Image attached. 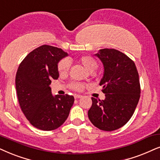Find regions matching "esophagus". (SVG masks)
Wrapping results in <instances>:
<instances>
[{
  "mask_svg": "<svg viewBox=\"0 0 160 160\" xmlns=\"http://www.w3.org/2000/svg\"><path fill=\"white\" fill-rule=\"evenodd\" d=\"M82 98V95L74 94V98H75V99H78V98Z\"/></svg>",
  "mask_w": 160,
  "mask_h": 160,
  "instance_id": "esophagus-1",
  "label": "esophagus"
}]
</instances>
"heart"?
I'll return each mask as SVG.
<instances>
[{"mask_svg": "<svg viewBox=\"0 0 160 160\" xmlns=\"http://www.w3.org/2000/svg\"><path fill=\"white\" fill-rule=\"evenodd\" d=\"M78 61L89 72H92L98 66V62L97 60L92 56L85 55L80 57L78 59ZM71 67V62L68 59H62L58 62V71L59 74L62 76L67 75L68 72H69ZM72 88L76 91H82L84 88V85L79 82H74L70 85Z\"/></svg>", "mask_w": 160, "mask_h": 160, "instance_id": "1", "label": "heart"}]
</instances>
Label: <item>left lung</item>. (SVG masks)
Wrapping results in <instances>:
<instances>
[{"label": "left lung", "mask_w": 160, "mask_h": 160, "mask_svg": "<svg viewBox=\"0 0 160 160\" xmlns=\"http://www.w3.org/2000/svg\"><path fill=\"white\" fill-rule=\"evenodd\" d=\"M95 55L103 64L104 74L100 86H102L106 98L100 100L92 98L88 116L100 130L114 131L128 122L138 104V72L134 62L117 49L103 48Z\"/></svg>", "instance_id": "left-lung-1"}]
</instances>
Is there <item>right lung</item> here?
Wrapping results in <instances>:
<instances>
[{
	"label": "right lung",
	"mask_w": 160,
	"mask_h": 160,
	"mask_svg": "<svg viewBox=\"0 0 160 160\" xmlns=\"http://www.w3.org/2000/svg\"><path fill=\"white\" fill-rule=\"evenodd\" d=\"M66 56L61 48L43 45L30 52L17 71L15 86L20 106L29 122L40 130L59 128L73 106V96H53L49 86L52 80L59 78L58 62Z\"/></svg>",
	"instance_id": "add662e5"
}]
</instances>
